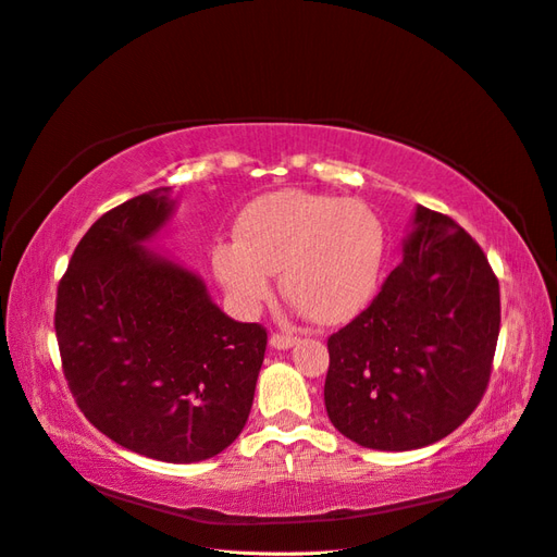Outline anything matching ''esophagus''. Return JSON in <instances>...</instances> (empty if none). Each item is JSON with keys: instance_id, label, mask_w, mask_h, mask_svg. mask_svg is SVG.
Listing matches in <instances>:
<instances>
[{"instance_id": "34e87169", "label": "esophagus", "mask_w": 557, "mask_h": 557, "mask_svg": "<svg viewBox=\"0 0 557 557\" xmlns=\"http://www.w3.org/2000/svg\"><path fill=\"white\" fill-rule=\"evenodd\" d=\"M295 342H297V336L283 334V332H274L272 336H269V344H272L274 348H290V346H295Z\"/></svg>"}]
</instances>
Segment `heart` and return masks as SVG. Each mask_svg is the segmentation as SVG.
<instances>
[{"label": "heart", "instance_id": "obj_1", "mask_svg": "<svg viewBox=\"0 0 557 557\" xmlns=\"http://www.w3.org/2000/svg\"><path fill=\"white\" fill-rule=\"evenodd\" d=\"M385 260V227L358 199L307 190L264 195L237 221V239L215 244L213 269L246 311L281 290L318 325L346 323L374 297Z\"/></svg>", "mask_w": 557, "mask_h": 557}]
</instances>
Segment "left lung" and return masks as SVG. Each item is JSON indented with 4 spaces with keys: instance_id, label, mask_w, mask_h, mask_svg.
<instances>
[{
    "instance_id": "left-lung-1",
    "label": "left lung",
    "mask_w": 557,
    "mask_h": 557,
    "mask_svg": "<svg viewBox=\"0 0 557 557\" xmlns=\"http://www.w3.org/2000/svg\"><path fill=\"white\" fill-rule=\"evenodd\" d=\"M404 260L362 313L327 339L325 409L350 442L413 450L479 407L499 336V281L453 221L416 209Z\"/></svg>"
}]
</instances>
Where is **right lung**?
<instances>
[{
    "label": "right lung",
    "mask_w": 557,
    "mask_h": 557,
    "mask_svg": "<svg viewBox=\"0 0 557 557\" xmlns=\"http://www.w3.org/2000/svg\"><path fill=\"white\" fill-rule=\"evenodd\" d=\"M123 201L83 234L58 285L66 385L109 440L162 462H199L244 430L267 348L260 323L218 309L188 269L148 252L172 201Z\"/></svg>",
    "instance_id": "right-lung-1"
}]
</instances>
